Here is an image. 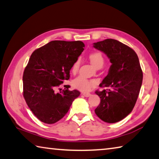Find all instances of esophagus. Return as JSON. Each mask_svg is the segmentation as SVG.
<instances>
[{
    "instance_id": "1",
    "label": "esophagus",
    "mask_w": 159,
    "mask_h": 159,
    "mask_svg": "<svg viewBox=\"0 0 159 159\" xmlns=\"http://www.w3.org/2000/svg\"><path fill=\"white\" fill-rule=\"evenodd\" d=\"M82 95L84 96L85 97H89L91 96L90 93H82Z\"/></svg>"
}]
</instances>
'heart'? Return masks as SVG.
Masks as SVG:
<instances>
[{
  "label": "heart",
  "mask_w": 159,
  "mask_h": 159,
  "mask_svg": "<svg viewBox=\"0 0 159 159\" xmlns=\"http://www.w3.org/2000/svg\"><path fill=\"white\" fill-rule=\"evenodd\" d=\"M89 59L91 63L96 67V68H102V66L104 64V58L103 56L99 52H94L91 53L89 55ZM80 64V61L79 59L76 60L72 64L71 71L73 74H75L79 69ZM97 84L96 80H88L86 79L85 77L82 76H79L75 78L72 82V85L75 88L83 92H88L89 91L91 88L95 87Z\"/></svg>",
  "instance_id": "b5f03b06"
}]
</instances>
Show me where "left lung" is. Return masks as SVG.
I'll use <instances>...</instances> for the list:
<instances>
[{"instance_id": "left-lung-1", "label": "left lung", "mask_w": 159, "mask_h": 159, "mask_svg": "<svg viewBox=\"0 0 159 159\" xmlns=\"http://www.w3.org/2000/svg\"><path fill=\"white\" fill-rule=\"evenodd\" d=\"M93 47L109 58V72L100 87L108 88L96 93L101 102L95 113L105 122L122 120L132 112L143 83V71L138 55L129 46L114 39L93 43Z\"/></svg>"}]
</instances>
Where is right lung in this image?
Wrapping results in <instances>:
<instances>
[{
  "mask_svg": "<svg viewBox=\"0 0 159 159\" xmlns=\"http://www.w3.org/2000/svg\"><path fill=\"white\" fill-rule=\"evenodd\" d=\"M83 47L81 41L53 40L30 56L23 75V95L33 115L43 123L59 121L80 95L79 91L68 87L60 92L56 89L69 80L72 64Z\"/></svg>",
  "mask_w": 159,
  "mask_h": 159,
  "instance_id": "add662e5",
  "label": "right lung"
}]
</instances>
